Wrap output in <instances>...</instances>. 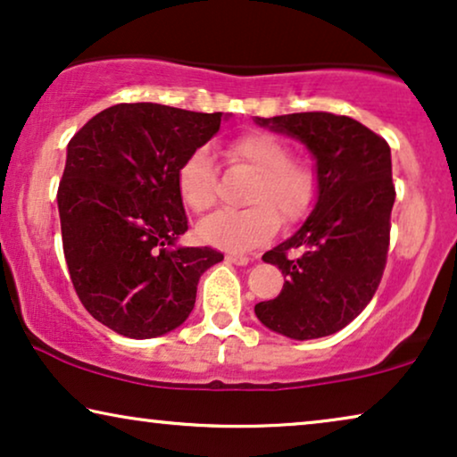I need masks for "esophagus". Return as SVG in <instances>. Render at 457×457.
I'll use <instances>...</instances> for the list:
<instances>
[{
	"mask_svg": "<svg viewBox=\"0 0 457 457\" xmlns=\"http://www.w3.org/2000/svg\"><path fill=\"white\" fill-rule=\"evenodd\" d=\"M227 260H228V262H233V264H237V266H245L247 262H249V255L233 252V253H228V255H227Z\"/></svg>",
	"mask_w": 457,
	"mask_h": 457,
	"instance_id": "1",
	"label": "esophagus"
}]
</instances>
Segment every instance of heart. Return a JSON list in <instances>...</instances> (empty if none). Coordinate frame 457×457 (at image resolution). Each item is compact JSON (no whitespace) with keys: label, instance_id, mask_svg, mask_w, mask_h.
Returning <instances> with one entry per match:
<instances>
[{"label":"heart","instance_id":"b5f03b06","mask_svg":"<svg viewBox=\"0 0 457 457\" xmlns=\"http://www.w3.org/2000/svg\"><path fill=\"white\" fill-rule=\"evenodd\" d=\"M227 160L255 172L247 191V208L220 210L199 222L197 233L205 243L220 249H249L270 239L278 224L299 222L316 199L318 177L314 166L293 155L283 137L268 130H249L227 145ZM179 197L187 208L210 210L218 195V170L210 147L189 152L177 170Z\"/></svg>","mask_w":457,"mask_h":457}]
</instances>
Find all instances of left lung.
<instances>
[{
    "instance_id": "8db88e82",
    "label": "left lung",
    "mask_w": 457,
    "mask_h": 457,
    "mask_svg": "<svg viewBox=\"0 0 457 457\" xmlns=\"http://www.w3.org/2000/svg\"><path fill=\"white\" fill-rule=\"evenodd\" d=\"M297 137L316 158L318 202L291 239L262 255L287 277L278 297L255 305L274 333L308 341L345 328L383 278L395 185L383 137L330 112L258 118Z\"/></svg>"
}]
</instances>
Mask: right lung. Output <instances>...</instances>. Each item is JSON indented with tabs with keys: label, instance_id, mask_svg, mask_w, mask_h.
I'll list each match as a JSON object with an SVG mask.
<instances>
[{
	"label": "right lung",
	"instance_id": "add662e5",
	"mask_svg": "<svg viewBox=\"0 0 457 457\" xmlns=\"http://www.w3.org/2000/svg\"><path fill=\"white\" fill-rule=\"evenodd\" d=\"M222 112L118 104L68 143L58 187L62 247L85 310L130 339L180 327L199 277L224 260L212 247H177L189 228L177 170L220 129Z\"/></svg>",
	"mask_w": 457,
	"mask_h": 457
}]
</instances>
